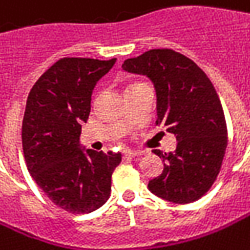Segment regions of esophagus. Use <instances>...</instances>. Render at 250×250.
I'll return each mask as SVG.
<instances>
[{
  "label": "esophagus",
  "instance_id": "34e87169",
  "mask_svg": "<svg viewBox=\"0 0 250 250\" xmlns=\"http://www.w3.org/2000/svg\"><path fill=\"white\" fill-rule=\"evenodd\" d=\"M123 155H125V157H128V158H134V157L141 155V153H140V151H133V150H125V151H123Z\"/></svg>",
  "mask_w": 250,
  "mask_h": 250
}]
</instances>
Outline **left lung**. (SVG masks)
<instances>
[{"label": "left lung", "mask_w": 250, "mask_h": 250, "mask_svg": "<svg viewBox=\"0 0 250 250\" xmlns=\"http://www.w3.org/2000/svg\"><path fill=\"white\" fill-rule=\"evenodd\" d=\"M123 69L147 75L157 92V125L178 140L163 158V172L148 183L157 197L189 204L216 181L228 146L225 114L212 82L189 58L172 49H151L125 61Z\"/></svg>", "instance_id": "1"}]
</instances>
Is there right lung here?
<instances>
[{"label": "right lung", "instance_id": "obj_1", "mask_svg": "<svg viewBox=\"0 0 250 250\" xmlns=\"http://www.w3.org/2000/svg\"><path fill=\"white\" fill-rule=\"evenodd\" d=\"M116 58H62L31 89L22 120L25 163L38 187L69 213H89L110 197L111 174L122 163L113 151H81L96 82Z\"/></svg>", "mask_w": 250, "mask_h": 250}]
</instances>
